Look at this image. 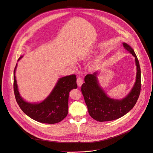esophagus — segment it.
Masks as SVG:
<instances>
[{"instance_id": "34e87169", "label": "esophagus", "mask_w": 153, "mask_h": 153, "mask_svg": "<svg viewBox=\"0 0 153 153\" xmlns=\"http://www.w3.org/2000/svg\"><path fill=\"white\" fill-rule=\"evenodd\" d=\"M76 82H77V84H78V87H80V86H81L82 84L83 83V79L81 77H78Z\"/></svg>"}]
</instances>
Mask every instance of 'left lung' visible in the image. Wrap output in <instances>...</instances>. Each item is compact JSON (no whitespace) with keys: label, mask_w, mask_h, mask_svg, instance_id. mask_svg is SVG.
I'll list each match as a JSON object with an SVG mask.
<instances>
[{"label":"left lung","mask_w":153,"mask_h":153,"mask_svg":"<svg viewBox=\"0 0 153 153\" xmlns=\"http://www.w3.org/2000/svg\"><path fill=\"white\" fill-rule=\"evenodd\" d=\"M126 50L135 58L136 77L129 94L122 99L109 97L100 85L99 72L88 74L82 84L81 92L87 105L89 114L98 122H108L118 119L130 111L136 103L141 89V72L139 62L133 48L126 42L123 43Z\"/></svg>","instance_id":"left-lung-1"}]
</instances>
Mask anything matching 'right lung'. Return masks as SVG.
<instances>
[{
	"mask_svg": "<svg viewBox=\"0 0 153 153\" xmlns=\"http://www.w3.org/2000/svg\"><path fill=\"white\" fill-rule=\"evenodd\" d=\"M23 57L20 56L18 61ZM18 64L14 71V92L17 103L22 111L29 117L42 123L54 124L60 122L68 114L69 94L77 88L75 75L59 78L50 94L41 102L30 103L20 95L15 75Z\"/></svg>",
	"mask_w": 153,
	"mask_h": 153,
	"instance_id": "obj_1",
	"label": "right lung"
}]
</instances>
